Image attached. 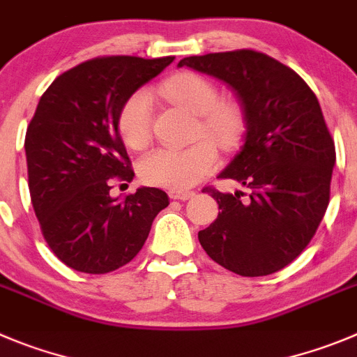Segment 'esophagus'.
I'll return each mask as SVG.
<instances>
[{"label":"esophagus","instance_id":"1","mask_svg":"<svg viewBox=\"0 0 357 357\" xmlns=\"http://www.w3.org/2000/svg\"><path fill=\"white\" fill-rule=\"evenodd\" d=\"M195 192H192V190H179V188H172L171 192H169V197L174 199V201H186V199L194 197Z\"/></svg>","mask_w":357,"mask_h":357}]
</instances>
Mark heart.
I'll use <instances>...</instances> for the list:
<instances>
[{
    "label": "heart",
    "instance_id": "obj_1",
    "mask_svg": "<svg viewBox=\"0 0 357 357\" xmlns=\"http://www.w3.org/2000/svg\"><path fill=\"white\" fill-rule=\"evenodd\" d=\"M172 103L199 116V135L204 133L220 148L231 149L243 132V116L236 105L218 102L215 84L197 73H178L160 86ZM118 130L126 146L144 149L151 141V98L146 91L126 98L118 114ZM216 163V148L199 141L186 149H156L141 160L142 181L163 188H188L204 178Z\"/></svg>",
    "mask_w": 357,
    "mask_h": 357
}]
</instances>
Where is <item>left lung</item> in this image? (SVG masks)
<instances>
[{
	"label": "left lung",
	"mask_w": 357,
	"mask_h": 357,
	"mask_svg": "<svg viewBox=\"0 0 357 357\" xmlns=\"http://www.w3.org/2000/svg\"><path fill=\"white\" fill-rule=\"evenodd\" d=\"M178 66L225 82L246 126L241 149L218 176L248 194L204 188L220 211L199 241L236 275H271L306 248L329 204L336 155L317 96L294 70L262 52L190 56Z\"/></svg>",
	"instance_id": "obj_1"
}]
</instances>
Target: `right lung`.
I'll list each match as a JSON object with an SVG mask.
<instances>
[{
  "mask_svg": "<svg viewBox=\"0 0 357 357\" xmlns=\"http://www.w3.org/2000/svg\"><path fill=\"white\" fill-rule=\"evenodd\" d=\"M172 61L91 59L61 73L36 105L24 141L33 209L56 257L75 271L103 275L132 261L169 206L167 194L149 186L111 197L109 179L133 178L119 109Z\"/></svg>",
  "mask_w": 357,
  "mask_h": 357,
  "instance_id": "obj_1",
  "label": "right lung"
}]
</instances>
